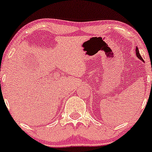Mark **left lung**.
<instances>
[{
	"instance_id": "8db88e82",
	"label": "left lung",
	"mask_w": 152,
	"mask_h": 152,
	"mask_svg": "<svg viewBox=\"0 0 152 152\" xmlns=\"http://www.w3.org/2000/svg\"><path fill=\"white\" fill-rule=\"evenodd\" d=\"M136 56H137V58H138V59L141 60V61H142L143 62H144V60H143V58H141V55H140L139 51H138V48H136ZM151 84H152V83H151Z\"/></svg>"
}]
</instances>
